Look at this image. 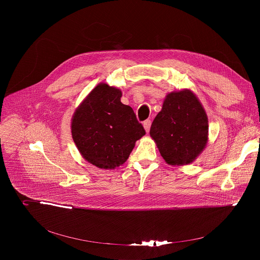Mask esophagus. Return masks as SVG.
Returning a JSON list of instances; mask_svg holds the SVG:
<instances>
[{
    "label": "esophagus",
    "mask_w": 260,
    "mask_h": 260,
    "mask_svg": "<svg viewBox=\"0 0 260 260\" xmlns=\"http://www.w3.org/2000/svg\"><path fill=\"white\" fill-rule=\"evenodd\" d=\"M143 126H144V128H145V131L148 133L150 131V126H151V121H150V119H147V120H145L144 122H143Z\"/></svg>",
    "instance_id": "34e87169"
}]
</instances>
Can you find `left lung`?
I'll return each mask as SVG.
<instances>
[{"instance_id": "1", "label": "left lung", "mask_w": 260, "mask_h": 260, "mask_svg": "<svg viewBox=\"0 0 260 260\" xmlns=\"http://www.w3.org/2000/svg\"><path fill=\"white\" fill-rule=\"evenodd\" d=\"M208 117L197 95L189 89L166 96L154 118L150 136L168 165L191 164L208 143Z\"/></svg>"}]
</instances>
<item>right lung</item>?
Here are the masks:
<instances>
[{
    "label": "right lung",
    "mask_w": 260,
    "mask_h": 260,
    "mask_svg": "<svg viewBox=\"0 0 260 260\" xmlns=\"http://www.w3.org/2000/svg\"><path fill=\"white\" fill-rule=\"evenodd\" d=\"M121 90L96 85L76 109L72 137L85 160L100 169L123 165L145 134L134 110L120 101Z\"/></svg>",
    "instance_id": "right-lung-1"
}]
</instances>
